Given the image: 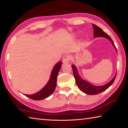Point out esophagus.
Segmentation results:
<instances>
[{
  "instance_id": "1",
  "label": "esophagus",
  "mask_w": 128,
  "mask_h": 128,
  "mask_svg": "<svg viewBox=\"0 0 128 128\" xmlns=\"http://www.w3.org/2000/svg\"><path fill=\"white\" fill-rule=\"evenodd\" d=\"M71 56L68 54H65L64 56L62 58V61L64 63H67V62H68L71 61Z\"/></svg>"
}]
</instances>
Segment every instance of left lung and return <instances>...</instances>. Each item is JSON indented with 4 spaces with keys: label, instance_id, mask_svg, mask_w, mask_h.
Returning a JSON list of instances; mask_svg holds the SVG:
<instances>
[{
    "label": "left lung",
    "instance_id": "obj_1",
    "mask_svg": "<svg viewBox=\"0 0 128 128\" xmlns=\"http://www.w3.org/2000/svg\"><path fill=\"white\" fill-rule=\"evenodd\" d=\"M92 26L94 28V36L95 38H98V37H104L105 38H107L108 40H109L112 42L113 46L116 50V52L117 50L116 47H115L114 43L113 42L112 40V38L110 37V36L106 34L105 32L103 31L102 29H101L100 27H98V26H96L94 24H92ZM72 68L73 69V72L74 74V78H75L76 83L77 85H78V88L81 91H82L83 92L85 93L86 94H88V95H96V94H98L99 93H101L104 91L105 90H106L109 87L112 85L114 82V81L116 78V74H115V76L113 78L112 80L110 81L109 82L105 84L104 85L102 86H95L93 85L92 84L88 82L86 80H84L79 75L78 70L77 69L75 65L72 64L71 65Z\"/></svg>",
    "mask_w": 128,
    "mask_h": 128
}]
</instances>
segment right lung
<instances>
[{
	"instance_id": "add662e5",
	"label": "right lung",
	"mask_w": 128,
	"mask_h": 128,
	"mask_svg": "<svg viewBox=\"0 0 128 128\" xmlns=\"http://www.w3.org/2000/svg\"><path fill=\"white\" fill-rule=\"evenodd\" d=\"M62 64V62L61 61H59L55 64L52 69L49 81L44 88L36 94L32 95L24 94V95L34 100H41L51 95L56 88L57 75L61 68Z\"/></svg>"
}]
</instances>
